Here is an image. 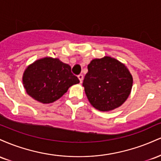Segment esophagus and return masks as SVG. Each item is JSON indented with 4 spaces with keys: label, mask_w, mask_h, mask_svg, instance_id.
<instances>
[{
    "label": "esophagus",
    "mask_w": 161,
    "mask_h": 161,
    "mask_svg": "<svg viewBox=\"0 0 161 161\" xmlns=\"http://www.w3.org/2000/svg\"><path fill=\"white\" fill-rule=\"evenodd\" d=\"M78 79H79V81H80V83H82L83 81V75L82 74H79L78 75Z\"/></svg>",
    "instance_id": "1"
}]
</instances>
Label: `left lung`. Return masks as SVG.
I'll use <instances>...</instances> for the list:
<instances>
[{
  "label": "left lung",
  "mask_w": 161,
  "mask_h": 161,
  "mask_svg": "<svg viewBox=\"0 0 161 161\" xmlns=\"http://www.w3.org/2000/svg\"><path fill=\"white\" fill-rule=\"evenodd\" d=\"M83 87L88 101L100 111L120 107L131 93L133 79L124 64L114 57L93 59L88 65Z\"/></svg>",
  "instance_id": "obj_1"
}]
</instances>
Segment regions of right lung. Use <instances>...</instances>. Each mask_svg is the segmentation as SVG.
<instances>
[{
    "mask_svg": "<svg viewBox=\"0 0 161 161\" xmlns=\"http://www.w3.org/2000/svg\"><path fill=\"white\" fill-rule=\"evenodd\" d=\"M79 83L68 64L46 57L29 65L23 75L26 93L42 104H51L62 97L69 87Z\"/></svg>",
    "mask_w": 161,
    "mask_h": 161,
    "instance_id": "1",
    "label": "right lung"
}]
</instances>
